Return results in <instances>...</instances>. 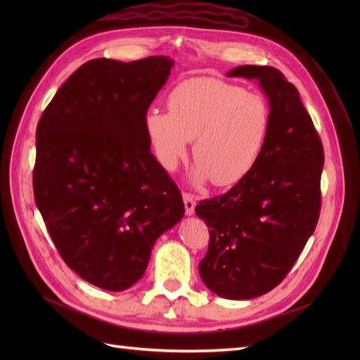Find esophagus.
Instances as JSON below:
<instances>
[{
  "label": "esophagus",
  "instance_id": "34e87169",
  "mask_svg": "<svg viewBox=\"0 0 360 360\" xmlns=\"http://www.w3.org/2000/svg\"><path fill=\"white\" fill-rule=\"evenodd\" d=\"M183 201H184V209H186V214H192L195 210L193 195L189 192H183Z\"/></svg>",
  "mask_w": 360,
  "mask_h": 360
}]
</instances>
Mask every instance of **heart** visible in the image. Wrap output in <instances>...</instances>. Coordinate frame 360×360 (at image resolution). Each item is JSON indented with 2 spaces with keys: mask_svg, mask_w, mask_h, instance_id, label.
<instances>
[{
  "mask_svg": "<svg viewBox=\"0 0 360 360\" xmlns=\"http://www.w3.org/2000/svg\"><path fill=\"white\" fill-rule=\"evenodd\" d=\"M144 126L163 168L176 169L193 139V179L230 186L246 177L263 153L270 106L240 85L197 76L174 86L168 111L150 110Z\"/></svg>",
  "mask_w": 360,
  "mask_h": 360,
  "instance_id": "heart-1",
  "label": "heart"
}]
</instances>
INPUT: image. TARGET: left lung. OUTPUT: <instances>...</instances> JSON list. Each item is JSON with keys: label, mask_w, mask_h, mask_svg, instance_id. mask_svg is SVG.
<instances>
[{"label": "left lung", "mask_w": 360, "mask_h": 360, "mask_svg": "<svg viewBox=\"0 0 360 360\" xmlns=\"http://www.w3.org/2000/svg\"><path fill=\"white\" fill-rule=\"evenodd\" d=\"M226 76L259 81L270 129L252 171L195 207L210 233L200 276L217 296L246 300L281 284L317 226L324 151L297 89L278 69L248 64Z\"/></svg>", "instance_id": "8db88e82"}]
</instances>
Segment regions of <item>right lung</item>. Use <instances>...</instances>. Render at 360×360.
<instances>
[{
	"label": "right lung",
	"instance_id": "add662e5",
	"mask_svg": "<svg viewBox=\"0 0 360 360\" xmlns=\"http://www.w3.org/2000/svg\"><path fill=\"white\" fill-rule=\"evenodd\" d=\"M172 64L163 56L86 61L37 124V209L64 263L108 291L143 278L156 240L184 214L144 126Z\"/></svg>",
	"mask_w": 360,
	"mask_h": 360
}]
</instances>
